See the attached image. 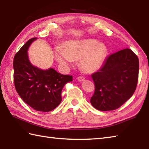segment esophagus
Returning a JSON list of instances; mask_svg holds the SVG:
<instances>
[{"label": "esophagus", "instance_id": "obj_1", "mask_svg": "<svg viewBox=\"0 0 149 149\" xmlns=\"http://www.w3.org/2000/svg\"><path fill=\"white\" fill-rule=\"evenodd\" d=\"M84 79H85V78H84V77H83V76H79V77H77V80H78L79 81V82L83 81Z\"/></svg>", "mask_w": 149, "mask_h": 149}]
</instances>
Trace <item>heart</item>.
I'll use <instances>...</instances> for the list:
<instances>
[{"instance_id": "1", "label": "heart", "mask_w": 149, "mask_h": 149, "mask_svg": "<svg viewBox=\"0 0 149 149\" xmlns=\"http://www.w3.org/2000/svg\"><path fill=\"white\" fill-rule=\"evenodd\" d=\"M107 49L103 43L95 39L70 41L62 49H56L55 56L61 65H68L72 60H80V66L85 72L93 73L102 66L107 56Z\"/></svg>"}]
</instances>
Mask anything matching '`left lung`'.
Listing matches in <instances>:
<instances>
[{
	"label": "left lung",
	"mask_w": 149,
	"mask_h": 149,
	"mask_svg": "<svg viewBox=\"0 0 149 149\" xmlns=\"http://www.w3.org/2000/svg\"><path fill=\"white\" fill-rule=\"evenodd\" d=\"M138 73L139 59L132 50L111 54L99 71L91 75L95 88L91 105L103 111L119 108L134 93Z\"/></svg>",
	"instance_id": "8db88e82"
}]
</instances>
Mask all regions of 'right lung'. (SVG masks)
I'll list each match as a JSON object with an SVG mask.
<instances>
[{
    "instance_id": "1",
    "label": "right lung",
    "mask_w": 149,
    "mask_h": 149,
    "mask_svg": "<svg viewBox=\"0 0 149 149\" xmlns=\"http://www.w3.org/2000/svg\"><path fill=\"white\" fill-rule=\"evenodd\" d=\"M36 38L29 40L16 53L13 61L15 89L22 99L34 109L49 112L61 102L65 85L73 81L72 75H63L54 69L43 70L31 64L27 50Z\"/></svg>"
}]
</instances>
